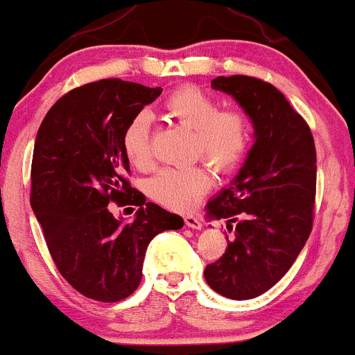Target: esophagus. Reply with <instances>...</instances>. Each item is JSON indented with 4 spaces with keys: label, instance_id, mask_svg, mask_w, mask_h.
Returning <instances> with one entry per match:
<instances>
[{
    "label": "esophagus",
    "instance_id": "34e87169",
    "mask_svg": "<svg viewBox=\"0 0 355 355\" xmlns=\"http://www.w3.org/2000/svg\"><path fill=\"white\" fill-rule=\"evenodd\" d=\"M184 223L185 226L192 227V230H200V227H202V221H200L199 218H196V216H185Z\"/></svg>",
    "mask_w": 355,
    "mask_h": 355
}]
</instances>
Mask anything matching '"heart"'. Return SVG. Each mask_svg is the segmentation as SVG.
Segmentation results:
<instances>
[{"mask_svg":"<svg viewBox=\"0 0 355 355\" xmlns=\"http://www.w3.org/2000/svg\"><path fill=\"white\" fill-rule=\"evenodd\" d=\"M173 121L193 130L192 155L204 158L218 173H231L243 162L252 141L248 115L238 109H219L218 100L202 88L185 85L165 100ZM122 146L137 170L153 166L151 115L139 112L125 125ZM211 187V177L199 163L162 168L148 180L151 199L171 211H190Z\"/></svg>","mask_w":355,"mask_h":355,"instance_id":"b5f03b06","label":"heart"}]
</instances>
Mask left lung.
I'll use <instances>...</instances> for the list:
<instances>
[{"label":"left lung","mask_w":355,"mask_h":355,"mask_svg":"<svg viewBox=\"0 0 355 355\" xmlns=\"http://www.w3.org/2000/svg\"><path fill=\"white\" fill-rule=\"evenodd\" d=\"M250 115L255 144L240 175L207 204L227 219L234 241L204 270L207 284L230 300H252L277 284L313 230L316 149L306 121L274 85L234 74L212 80Z\"/></svg>","instance_id":"left-lung-1"}]
</instances>
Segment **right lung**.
<instances>
[{"label": "right lung", "instance_id": "obj_1", "mask_svg": "<svg viewBox=\"0 0 355 355\" xmlns=\"http://www.w3.org/2000/svg\"><path fill=\"white\" fill-rule=\"evenodd\" d=\"M163 89L119 78L78 87L40 124L30 170V204L59 274L83 296L103 303L129 297L141 284L149 241L184 219L130 185L122 134ZM109 203L138 207L124 225Z\"/></svg>", "mask_w": 355, "mask_h": 355}]
</instances>
